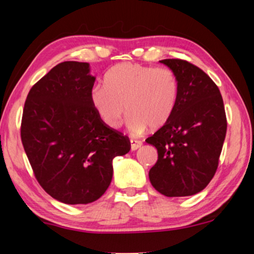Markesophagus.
Listing matches in <instances>:
<instances>
[{
	"instance_id": "1",
	"label": "esophagus",
	"mask_w": 254,
	"mask_h": 254,
	"mask_svg": "<svg viewBox=\"0 0 254 254\" xmlns=\"http://www.w3.org/2000/svg\"><path fill=\"white\" fill-rule=\"evenodd\" d=\"M142 145V143L140 141H135V140H130V150L131 151H135L137 150L138 148H140Z\"/></svg>"
}]
</instances>
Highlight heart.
Here are the masks:
<instances>
[{"label":"heart","instance_id":"obj_1","mask_svg":"<svg viewBox=\"0 0 254 254\" xmlns=\"http://www.w3.org/2000/svg\"><path fill=\"white\" fill-rule=\"evenodd\" d=\"M103 82L91 90L90 102L102 123L112 129L120 126L125 107L131 133H144L148 127L159 129L179 102V79L170 68L125 62L109 69Z\"/></svg>","mask_w":254,"mask_h":254}]
</instances>
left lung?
I'll return each mask as SVG.
<instances>
[{
    "label": "left lung",
    "instance_id": "obj_1",
    "mask_svg": "<svg viewBox=\"0 0 254 254\" xmlns=\"http://www.w3.org/2000/svg\"><path fill=\"white\" fill-rule=\"evenodd\" d=\"M178 76L179 102L165 126L145 142L157 149L149 171L156 190L165 196H189L209 184L217 170L227 134L221 92L209 76L179 59L159 61Z\"/></svg>",
    "mask_w": 254,
    "mask_h": 254
}]
</instances>
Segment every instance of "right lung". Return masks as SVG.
Masks as SVG:
<instances>
[{"mask_svg": "<svg viewBox=\"0 0 254 254\" xmlns=\"http://www.w3.org/2000/svg\"><path fill=\"white\" fill-rule=\"evenodd\" d=\"M95 81L86 62H62L31 88L24 105V150L40 186L62 203L98 200L112 180L113 158L130 150L92 109Z\"/></svg>", "mask_w": 254, "mask_h": 254, "instance_id": "right-lung-1", "label": "right lung"}]
</instances>
